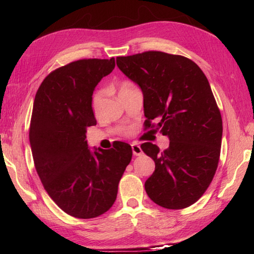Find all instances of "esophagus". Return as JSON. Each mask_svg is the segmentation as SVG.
Masks as SVG:
<instances>
[{"mask_svg":"<svg viewBox=\"0 0 254 254\" xmlns=\"http://www.w3.org/2000/svg\"><path fill=\"white\" fill-rule=\"evenodd\" d=\"M132 152L134 156H140V154H142V149L140 148L139 144L133 143L132 144Z\"/></svg>","mask_w":254,"mask_h":254,"instance_id":"obj_1","label":"esophagus"}]
</instances>
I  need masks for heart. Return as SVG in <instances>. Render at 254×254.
I'll list each match as a JSON object with an SVG mask.
<instances>
[{
	"label": "heart",
	"instance_id": "1",
	"mask_svg": "<svg viewBox=\"0 0 254 254\" xmlns=\"http://www.w3.org/2000/svg\"><path fill=\"white\" fill-rule=\"evenodd\" d=\"M135 86L133 85L130 81H122L121 85H120V88H119V95L123 92H127V91H130V89L134 88ZM102 98H103V93L102 92H96L94 94L93 96V100H92V109L94 111V113H97L98 110H100V106H101V103H102Z\"/></svg>",
	"mask_w": 254,
	"mask_h": 254
}]
</instances>
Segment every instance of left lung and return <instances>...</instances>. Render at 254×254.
Instances as JSON below:
<instances>
[{
    "mask_svg": "<svg viewBox=\"0 0 254 254\" xmlns=\"http://www.w3.org/2000/svg\"><path fill=\"white\" fill-rule=\"evenodd\" d=\"M117 64L143 93L145 130L170 140L163 151L141 144L156 163L145 191L161 207L186 208L203 196L220 160L222 117L208 80L192 60L162 51L118 57Z\"/></svg>",
    "mask_w": 254,
    "mask_h": 254,
    "instance_id": "1",
    "label": "left lung"
}]
</instances>
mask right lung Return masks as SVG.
Wrapping results in <instances>:
<instances>
[{"mask_svg":"<svg viewBox=\"0 0 254 254\" xmlns=\"http://www.w3.org/2000/svg\"><path fill=\"white\" fill-rule=\"evenodd\" d=\"M114 67V58L76 60L51 71L34 97L29 130L34 167L51 199L77 218L112 207L132 159L127 143L92 153L86 141L87 127L96 124L94 88Z\"/></svg>","mask_w":254,"mask_h":254,"instance_id":"add662e5","label":"right lung"}]
</instances>
